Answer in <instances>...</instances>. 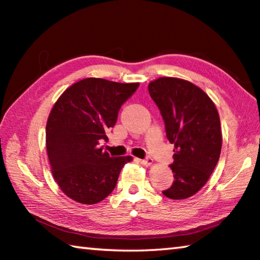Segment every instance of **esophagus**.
<instances>
[{
  "mask_svg": "<svg viewBox=\"0 0 260 260\" xmlns=\"http://www.w3.org/2000/svg\"><path fill=\"white\" fill-rule=\"evenodd\" d=\"M140 162L144 166H148V165H151L152 164V158L151 157H147L144 158V159H140Z\"/></svg>",
  "mask_w": 260,
  "mask_h": 260,
  "instance_id": "1",
  "label": "esophagus"
}]
</instances>
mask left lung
<instances>
[{
    "label": "left lung",
    "instance_id": "obj_1",
    "mask_svg": "<svg viewBox=\"0 0 260 260\" xmlns=\"http://www.w3.org/2000/svg\"><path fill=\"white\" fill-rule=\"evenodd\" d=\"M174 144L171 164L174 181L162 193L171 200L188 199L208 182L221 151V127L214 103L193 83L164 77L148 86Z\"/></svg>",
    "mask_w": 260,
    "mask_h": 260
}]
</instances>
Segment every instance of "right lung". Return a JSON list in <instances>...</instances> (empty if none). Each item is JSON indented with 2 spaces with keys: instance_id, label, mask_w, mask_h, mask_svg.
I'll return each mask as SVG.
<instances>
[{
  "instance_id": "add662e5",
  "label": "right lung",
  "mask_w": 260,
  "mask_h": 260,
  "mask_svg": "<svg viewBox=\"0 0 260 260\" xmlns=\"http://www.w3.org/2000/svg\"><path fill=\"white\" fill-rule=\"evenodd\" d=\"M139 83L87 78L73 83L57 100L46 127L51 172L65 195L81 204L103 201L116 187L131 156L113 157L100 147L118 112Z\"/></svg>"
}]
</instances>
